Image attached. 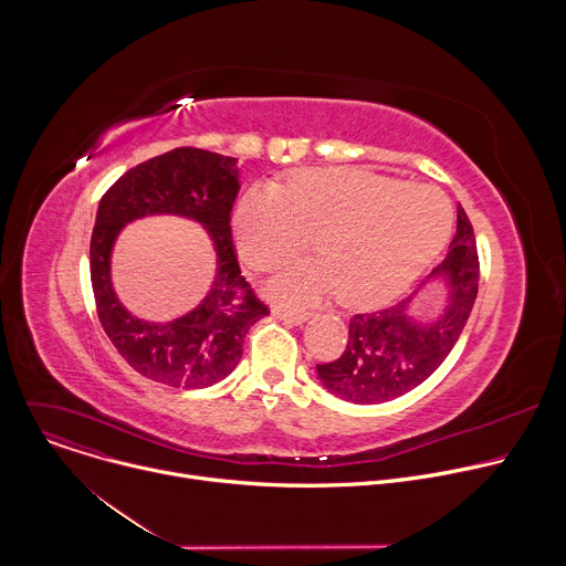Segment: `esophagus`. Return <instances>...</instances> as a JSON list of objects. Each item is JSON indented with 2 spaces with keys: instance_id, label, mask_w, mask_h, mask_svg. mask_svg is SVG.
I'll return each instance as SVG.
<instances>
[{
  "instance_id": "obj_1",
  "label": "esophagus",
  "mask_w": 566,
  "mask_h": 566,
  "mask_svg": "<svg viewBox=\"0 0 566 566\" xmlns=\"http://www.w3.org/2000/svg\"><path fill=\"white\" fill-rule=\"evenodd\" d=\"M275 317H280L284 325H302V322H306V313L302 311H286V308H275Z\"/></svg>"
}]
</instances>
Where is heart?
Instances as JSON below:
<instances>
[{
	"mask_svg": "<svg viewBox=\"0 0 566 566\" xmlns=\"http://www.w3.org/2000/svg\"><path fill=\"white\" fill-rule=\"evenodd\" d=\"M448 232L450 206L439 190L363 170H308L284 190L255 186L234 212L237 247L255 271L280 266L313 234L319 260L293 262L271 284L291 304L332 289L347 304H378L434 260Z\"/></svg>",
	"mask_w": 566,
	"mask_h": 566,
	"instance_id": "1",
	"label": "heart"
}]
</instances>
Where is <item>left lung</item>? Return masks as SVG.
Returning a JSON list of instances; mask_svg holds the SVG:
<instances>
[{
	"label": "left lung",
	"mask_w": 566,
	"mask_h": 566,
	"mask_svg": "<svg viewBox=\"0 0 566 566\" xmlns=\"http://www.w3.org/2000/svg\"><path fill=\"white\" fill-rule=\"evenodd\" d=\"M439 275L448 282V304L437 319H412V297L356 313L340 358L315 367L319 382L356 406H376L408 394L437 371L465 327L479 286L474 232L461 206L450 253L430 280Z\"/></svg>",
	"instance_id": "obj_1"
}]
</instances>
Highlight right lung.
<instances>
[{"instance_id":"obj_1","label":"right lung","mask_w":566,"mask_h":566,"mask_svg":"<svg viewBox=\"0 0 566 566\" xmlns=\"http://www.w3.org/2000/svg\"><path fill=\"white\" fill-rule=\"evenodd\" d=\"M239 192L237 158L177 147L127 170L101 199L90 266L96 311L107 338L140 376L168 387L201 389L223 380L244 352V338L269 306L241 275L230 210ZM149 213L199 220L211 234L218 273L209 295L170 323L132 316L111 286V249L125 222Z\"/></svg>"}]
</instances>
